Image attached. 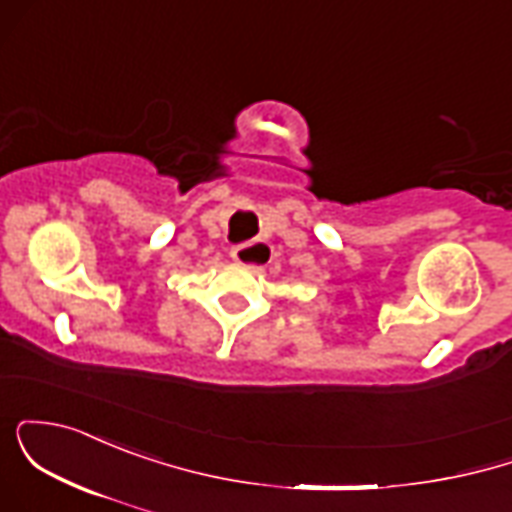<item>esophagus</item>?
<instances>
[{"label": "esophagus", "instance_id": "obj_1", "mask_svg": "<svg viewBox=\"0 0 512 512\" xmlns=\"http://www.w3.org/2000/svg\"><path fill=\"white\" fill-rule=\"evenodd\" d=\"M231 255L238 264H243V267L257 272V269H262L264 264L272 260V248H269L267 243H245V245H238V248H233Z\"/></svg>", "mask_w": 512, "mask_h": 512}]
</instances>
